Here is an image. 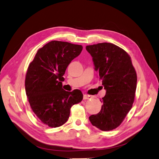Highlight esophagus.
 <instances>
[{"instance_id": "34e87169", "label": "esophagus", "mask_w": 159, "mask_h": 159, "mask_svg": "<svg viewBox=\"0 0 159 159\" xmlns=\"http://www.w3.org/2000/svg\"><path fill=\"white\" fill-rule=\"evenodd\" d=\"M91 98V96H89V95H84L83 96V99L84 100H87V99H89Z\"/></svg>"}]
</instances>
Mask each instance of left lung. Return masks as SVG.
<instances>
[{
    "instance_id": "obj_1",
    "label": "left lung",
    "mask_w": 159,
    "mask_h": 159,
    "mask_svg": "<svg viewBox=\"0 0 159 159\" xmlns=\"http://www.w3.org/2000/svg\"><path fill=\"white\" fill-rule=\"evenodd\" d=\"M93 58L95 70L106 90L101 111L91 115L93 125L109 131L121 124L132 107L136 89L137 75L131 58L123 49L111 43L87 46Z\"/></svg>"
}]
</instances>
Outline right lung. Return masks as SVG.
Returning <instances> with one entry per match:
<instances>
[{
	"instance_id": "add662e5",
	"label": "right lung",
	"mask_w": 159,
	"mask_h": 159,
	"mask_svg": "<svg viewBox=\"0 0 159 159\" xmlns=\"http://www.w3.org/2000/svg\"><path fill=\"white\" fill-rule=\"evenodd\" d=\"M82 50L81 45L52 41L39 49L27 68L25 86L28 101L36 117L49 127L66 123L71 107L83 100L80 90L66 91L62 83L68 64Z\"/></svg>"
}]
</instances>
